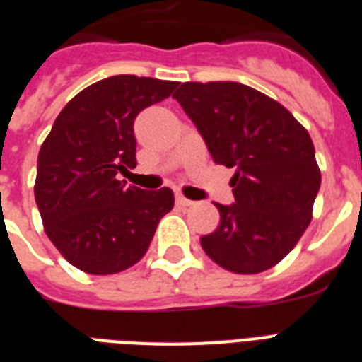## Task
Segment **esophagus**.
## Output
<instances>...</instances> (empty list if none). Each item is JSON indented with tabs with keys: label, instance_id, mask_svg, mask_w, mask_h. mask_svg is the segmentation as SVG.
<instances>
[{
	"label": "esophagus",
	"instance_id": "obj_1",
	"mask_svg": "<svg viewBox=\"0 0 362 362\" xmlns=\"http://www.w3.org/2000/svg\"><path fill=\"white\" fill-rule=\"evenodd\" d=\"M176 203L180 204V206H192L193 201H189V199H186L184 195H180V193H178V195H176Z\"/></svg>",
	"mask_w": 362,
	"mask_h": 362
}]
</instances>
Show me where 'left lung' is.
<instances>
[{"instance_id":"obj_1","label":"left lung","mask_w":362,"mask_h":362,"mask_svg":"<svg viewBox=\"0 0 362 362\" xmlns=\"http://www.w3.org/2000/svg\"><path fill=\"white\" fill-rule=\"evenodd\" d=\"M173 98L218 165L235 169V203H214L220 226L204 253L237 274L272 269L312 221L321 186L314 142L286 107L238 82H184Z\"/></svg>"}]
</instances>
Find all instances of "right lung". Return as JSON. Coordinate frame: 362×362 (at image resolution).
<instances>
[{
	"mask_svg": "<svg viewBox=\"0 0 362 362\" xmlns=\"http://www.w3.org/2000/svg\"><path fill=\"white\" fill-rule=\"evenodd\" d=\"M178 82L116 75L76 93L37 158L35 203L58 252L88 274H116L141 261L159 220L175 206L169 187L125 186L136 165L133 122Z\"/></svg>",
	"mask_w": 362,
	"mask_h": 362,
	"instance_id": "1",
	"label": "right lung"
}]
</instances>
